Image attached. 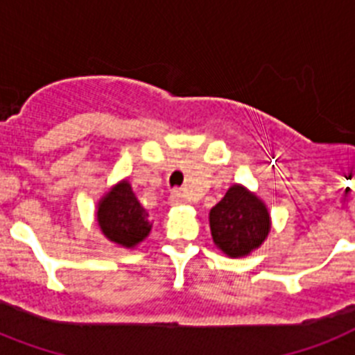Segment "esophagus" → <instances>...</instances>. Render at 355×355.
<instances>
[{"mask_svg": "<svg viewBox=\"0 0 355 355\" xmlns=\"http://www.w3.org/2000/svg\"><path fill=\"white\" fill-rule=\"evenodd\" d=\"M186 202V198H184V193L178 191V189H175V191L171 193V196H169V204L171 205H180Z\"/></svg>", "mask_w": 355, "mask_h": 355, "instance_id": "esophagus-1", "label": "esophagus"}]
</instances>
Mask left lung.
<instances>
[{
  "mask_svg": "<svg viewBox=\"0 0 355 355\" xmlns=\"http://www.w3.org/2000/svg\"><path fill=\"white\" fill-rule=\"evenodd\" d=\"M214 245L231 258L251 254L265 242L270 231L267 205L247 187L234 184L209 211Z\"/></svg>",
  "mask_w": 355,
  "mask_h": 355,
  "instance_id": "1",
  "label": "left lung"
}]
</instances>
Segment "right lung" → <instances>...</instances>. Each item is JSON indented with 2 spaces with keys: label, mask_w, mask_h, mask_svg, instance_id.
Listing matches in <instances>:
<instances>
[{
  "label": "right lung",
  "mask_w": 355,
  "mask_h": 355,
  "mask_svg": "<svg viewBox=\"0 0 355 355\" xmlns=\"http://www.w3.org/2000/svg\"><path fill=\"white\" fill-rule=\"evenodd\" d=\"M97 222L110 242L133 249L146 240L151 231L150 214L137 200L128 180H121L110 189L97 205Z\"/></svg>",
  "instance_id": "obj_1"
}]
</instances>
